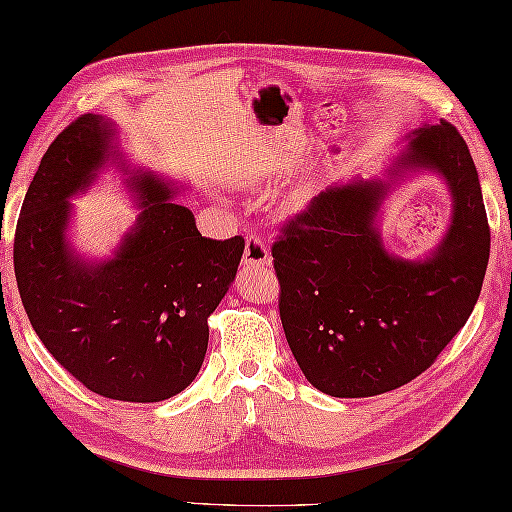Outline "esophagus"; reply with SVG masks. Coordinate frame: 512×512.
I'll list each match as a JSON object with an SVG mask.
<instances>
[{
  "mask_svg": "<svg viewBox=\"0 0 512 512\" xmlns=\"http://www.w3.org/2000/svg\"><path fill=\"white\" fill-rule=\"evenodd\" d=\"M244 266H270V253L266 239L250 230L246 235V250H244Z\"/></svg>",
  "mask_w": 512,
  "mask_h": 512,
  "instance_id": "esophagus-1",
  "label": "esophagus"
}]
</instances>
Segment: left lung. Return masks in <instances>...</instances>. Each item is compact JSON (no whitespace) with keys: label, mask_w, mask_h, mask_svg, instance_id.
<instances>
[{"label":"left lung","mask_w":512,"mask_h":512,"mask_svg":"<svg viewBox=\"0 0 512 512\" xmlns=\"http://www.w3.org/2000/svg\"><path fill=\"white\" fill-rule=\"evenodd\" d=\"M397 168L437 170L455 199L448 235L426 262L390 257L379 242L373 217L386 184L319 193L270 248L288 346L326 395L373 397L413 382L468 322L484 284L490 226L459 130L446 119L415 130Z\"/></svg>","instance_id":"left-lung-1"}]
</instances>
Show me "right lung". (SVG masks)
Masks as SVG:
<instances>
[{
    "label": "right lung",
    "mask_w": 512,
    "mask_h": 512,
    "mask_svg": "<svg viewBox=\"0 0 512 512\" xmlns=\"http://www.w3.org/2000/svg\"><path fill=\"white\" fill-rule=\"evenodd\" d=\"M102 117L79 115L42 157L19 210L13 262L26 315L66 373L119 402H162L193 382L208 317L244 255V237H202L170 188L137 177L142 215L115 259L86 266L66 248L68 197L110 153Z\"/></svg>",
    "instance_id": "obj_1"
}]
</instances>
